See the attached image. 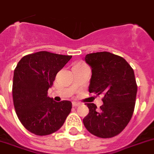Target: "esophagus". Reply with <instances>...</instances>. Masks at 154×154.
<instances>
[{
	"label": "esophagus",
	"mask_w": 154,
	"mask_h": 154,
	"mask_svg": "<svg viewBox=\"0 0 154 154\" xmlns=\"http://www.w3.org/2000/svg\"><path fill=\"white\" fill-rule=\"evenodd\" d=\"M79 105H80V103H79V102H76V101H73V102H72V106H73L74 107L78 106Z\"/></svg>",
	"instance_id": "34e87169"
}]
</instances>
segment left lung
<instances>
[{
	"label": "left lung",
	"mask_w": 154,
	"mask_h": 154,
	"mask_svg": "<svg viewBox=\"0 0 154 154\" xmlns=\"http://www.w3.org/2000/svg\"><path fill=\"white\" fill-rule=\"evenodd\" d=\"M83 59L91 69L89 92L104 95L100 109L87 104L89 113L84 125L97 137L111 138L125 128L133 116L137 94L134 72L125 58L109 52L87 54Z\"/></svg>",
	"instance_id": "left-lung-1"
}]
</instances>
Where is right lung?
Returning <instances> with one entry per match:
<instances>
[{"label":"right lung","instance_id":"1","mask_svg":"<svg viewBox=\"0 0 154 154\" xmlns=\"http://www.w3.org/2000/svg\"><path fill=\"white\" fill-rule=\"evenodd\" d=\"M72 58L69 55L41 51L20 60L14 71L13 101L25 129L36 135H48L63 126L72 102H56L48 97L57 73Z\"/></svg>","mask_w":154,"mask_h":154}]
</instances>
